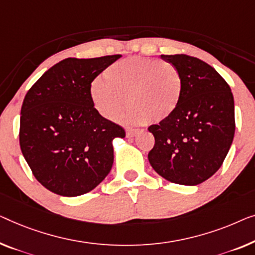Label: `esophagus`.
I'll return each mask as SVG.
<instances>
[{
    "instance_id": "34e87169",
    "label": "esophagus",
    "mask_w": 255,
    "mask_h": 255,
    "mask_svg": "<svg viewBox=\"0 0 255 255\" xmlns=\"http://www.w3.org/2000/svg\"><path fill=\"white\" fill-rule=\"evenodd\" d=\"M139 133H140L139 130H132V128H130V130H127V136H128V138H132V136L138 135Z\"/></svg>"
}]
</instances>
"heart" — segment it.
I'll return each instance as SVG.
<instances>
[{
  "instance_id": "obj_1",
  "label": "heart",
  "mask_w": 255,
  "mask_h": 255,
  "mask_svg": "<svg viewBox=\"0 0 255 255\" xmlns=\"http://www.w3.org/2000/svg\"><path fill=\"white\" fill-rule=\"evenodd\" d=\"M105 79L91 85V100L105 119L116 120L127 106V119L134 124L161 122L178 108L183 78L170 62L128 57L106 69Z\"/></svg>"
}]
</instances>
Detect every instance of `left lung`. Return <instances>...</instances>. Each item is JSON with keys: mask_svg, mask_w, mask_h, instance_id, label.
<instances>
[{"mask_svg": "<svg viewBox=\"0 0 255 255\" xmlns=\"http://www.w3.org/2000/svg\"><path fill=\"white\" fill-rule=\"evenodd\" d=\"M177 66L183 94L169 119L148 128L155 143L148 160L158 175L180 185H198L219 170L235 135L230 86L213 66L185 54L161 55Z\"/></svg>", "mask_w": 255, "mask_h": 255, "instance_id": "1", "label": "left lung"}]
</instances>
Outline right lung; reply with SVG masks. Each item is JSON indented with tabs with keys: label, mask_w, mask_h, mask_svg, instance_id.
<instances>
[{
	"label": "right lung",
	"mask_w": 255,
	"mask_h": 255,
	"mask_svg": "<svg viewBox=\"0 0 255 255\" xmlns=\"http://www.w3.org/2000/svg\"><path fill=\"white\" fill-rule=\"evenodd\" d=\"M121 55L65 58L43 73L25 95L19 143L36 180L63 197L95 189L112 170L113 140L124 128L102 117L91 84Z\"/></svg>",
	"instance_id": "1"
}]
</instances>
